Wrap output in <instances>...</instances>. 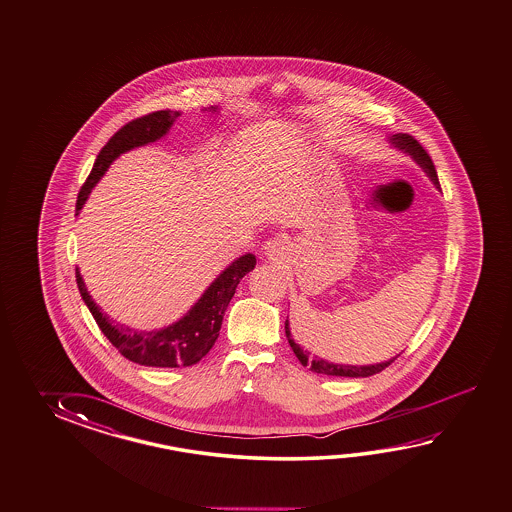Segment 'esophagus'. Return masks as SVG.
<instances>
[{"mask_svg": "<svg viewBox=\"0 0 512 512\" xmlns=\"http://www.w3.org/2000/svg\"><path fill=\"white\" fill-rule=\"evenodd\" d=\"M289 240L285 236H274L271 240L265 241L263 245V254L272 261L285 260L289 256Z\"/></svg>", "mask_w": 512, "mask_h": 512, "instance_id": "obj_1", "label": "esophagus"}]
</instances>
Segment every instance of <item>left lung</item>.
<instances>
[{
	"label": "left lung",
	"instance_id": "left-lung-1",
	"mask_svg": "<svg viewBox=\"0 0 512 512\" xmlns=\"http://www.w3.org/2000/svg\"><path fill=\"white\" fill-rule=\"evenodd\" d=\"M387 141L391 143V147H394L396 151L403 152L405 156H409L421 171L427 174V178L432 181V185L440 191V181H438V174L434 169V163H432L431 156L425 152V149L421 147L418 141L414 140L409 134H392L387 138ZM285 334H287V340L289 345L292 347V351L296 354V358L300 360L303 367H311L312 372H318V374H327V376H343V378H367L372 376L376 372L383 371L385 367H389L392 361L396 360L400 354H396L394 358L387 361H380V363H371V365H345V363H334V361L323 360L314 356L307 349H303L300 343H296L292 338L291 327H289V320L285 321Z\"/></svg>",
	"mask_w": 512,
	"mask_h": 512
}]
</instances>
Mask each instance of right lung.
Segmentation results:
<instances>
[{
	"label": "right lung",
	"instance_id": "obj_1",
	"mask_svg": "<svg viewBox=\"0 0 512 512\" xmlns=\"http://www.w3.org/2000/svg\"><path fill=\"white\" fill-rule=\"evenodd\" d=\"M203 111L214 114L220 112V107H209ZM178 116L180 111L152 112L149 116H143L121 127L120 131L107 141V145L101 149L94 161L91 174L78 194L76 216L80 214L85 201L89 200L96 183L103 178V174L109 171V167L121 154L161 140L169 134ZM254 265L256 256L251 252L236 258L214 278L211 285L203 291L198 301L181 316L180 320L154 331H138L125 325H114L111 318L105 312H101L100 307L92 300L85 287V281L81 278L80 269H76V281L81 298L92 312L101 332L127 360L147 367H189L198 363L211 351L214 341L220 336L221 321L227 311V305L232 300L241 278L247 272H251Z\"/></svg>",
	"mask_w": 512,
	"mask_h": 512
}]
</instances>
